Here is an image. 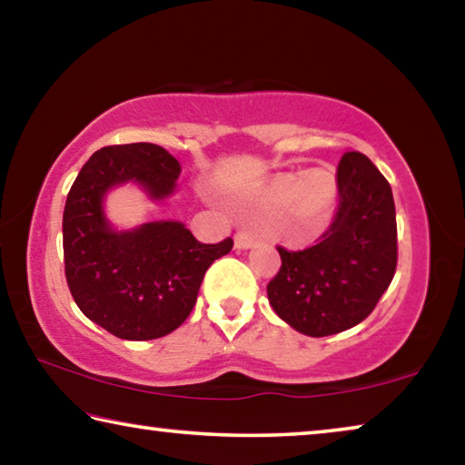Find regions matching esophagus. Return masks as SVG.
<instances>
[{
    "instance_id": "esophagus-1",
    "label": "esophagus",
    "mask_w": 465,
    "mask_h": 465,
    "mask_svg": "<svg viewBox=\"0 0 465 465\" xmlns=\"http://www.w3.org/2000/svg\"><path fill=\"white\" fill-rule=\"evenodd\" d=\"M233 243L238 250H248L256 243V238L250 232H238L233 238Z\"/></svg>"
}]
</instances>
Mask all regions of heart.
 Returning <instances> with one entry per match:
<instances>
[{"label":"heart","instance_id":"heart-1","mask_svg":"<svg viewBox=\"0 0 465 465\" xmlns=\"http://www.w3.org/2000/svg\"><path fill=\"white\" fill-rule=\"evenodd\" d=\"M336 194L338 180L334 172L330 168H312L302 176L281 174L269 180L258 188L256 199L269 209H285L287 215L291 213V227L295 232H308L303 238H313L332 217Z\"/></svg>","mask_w":465,"mask_h":465}]
</instances>
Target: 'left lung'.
I'll return each mask as SVG.
<instances>
[{
  "label": "left lung",
  "mask_w": 465,
  "mask_h": 465,
  "mask_svg": "<svg viewBox=\"0 0 465 465\" xmlns=\"http://www.w3.org/2000/svg\"><path fill=\"white\" fill-rule=\"evenodd\" d=\"M338 209L322 242L277 248L269 285L277 316L305 336H330L363 322L390 287L398 261L396 207L388 180L367 155L349 152L336 172Z\"/></svg>",
  "instance_id": "8db88e82"
}]
</instances>
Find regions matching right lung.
I'll use <instances>...</instances> for the list:
<instances>
[{"label":"right lung","instance_id":"add662e5","mask_svg":"<svg viewBox=\"0 0 465 465\" xmlns=\"http://www.w3.org/2000/svg\"><path fill=\"white\" fill-rule=\"evenodd\" d=\"M180 163L155 143L102 147L77 174L63 211L65 277L77 308L123 341H153L176 330L196 303L204 272L233 240L201 243L183 222L160 219L116 230L106 196L135 184L149 201L176 193Z\"/></svg>","mask_w":465,"mask_h":465}]
</instances>
